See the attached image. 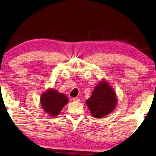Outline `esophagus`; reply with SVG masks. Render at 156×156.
Wrapping results in <instances>:
<instances>
[{"label":"esophagus","instance_id":"1","mask_svg":"<svg viewBox=\"0 0 156 156\" xmlns=\"http://www.w3.org/2000/svg\"><path fill=\"white\" fill-rule=\"evenodd\" d=\"M73 101H74V102H79L80 101V99L79 98H73Z\"/></svg>","mask_w":156,"mask_h":156}]
</instances>
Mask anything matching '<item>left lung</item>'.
Masks as SVG:
<instances>
[{"instance_id":"obj_1","label":"left lung","mask_w":156,"mask_h":156,"mask_svg":"<svg viewBox=\"0 0 156 156\" xmlns=\"http://www.w3.org/2000/svg\"><path fill=\"white\" fill-rule=\"evenodd\" d=\"M117 103L115 92L105 80L99 82L91 96L86 101V104L95 118H102L111 113L115 109Z\"/></svg>"}]
</instances>
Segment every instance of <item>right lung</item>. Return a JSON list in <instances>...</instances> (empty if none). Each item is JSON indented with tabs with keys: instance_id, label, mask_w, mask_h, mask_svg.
<instances>
[{
	"instance_id": "add662e5",
	"label": "right lung",
	"mask_w": 156,
	"mask_h": 156,
	"mask_svg": "<svg viewBox=\"0 0 156 156\" xmlns=\"http://www.w3.org/2000/svg\"><path fill=\"white\" fill-rule=\"evenodd\" d=\"M40 102L42 108L47 114L56 117L69 102V99L64 94L59 93L53 88H49L41 94Z\"/></svg>"
}]
</instances>
